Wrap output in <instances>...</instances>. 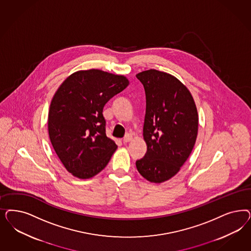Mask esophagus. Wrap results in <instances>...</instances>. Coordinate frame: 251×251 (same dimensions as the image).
Masks as SVG:
<instances>
[{"label": "esophagus", "mask_w": 251, "mask_h": 251, "mask_svg": "<svg viewBox=\"0 0 251 251\" xmlns=\"http://www.w3.org/2000/svg\"><path fill=\"white\" fill-rule=\"evenodd\" d=\"M131 140H132V136L129 135V134L126 135V137L123 138V142H124V143H127V142H129Z\"/></svg>", "instance_id": "1"}]
</instances>
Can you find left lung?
Segmentation results:
<instances>
[{
    "label": "left lung",
    "mask_w": 251,
    "mask_h": 251,
    "mask_svg": "<svg viewBox=\"0 0 251 251\" xmlns=\"http://www.w3.org/2000/svg\"><path fill=\"white\" fill-rule=\"evenodd\" d=\"M137 78L145 89L147 152L136 166L148 181L162 183L177 174L194 148L198 111L189 90L170 74L151 69Z\"/></svg>",
    "instance_id": "obj_1"
}]
</instances>
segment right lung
<instances>
[{"mask_svg": "<svg viewBox=\"0 0 251 251\" xmlns=\"http://www.w3.org/2000/svg\"><path fill=\"white\" fill-rule=\"evenodd\" d=\"M129 84L98 69L70 75L57 89L48 115L49 136L65 169L80 179L103 170L117 145L106 136V102Z\"/></svg>", "mask_w": 251, "mask_h": 251, "instance_id": "1", "label": "right lung"}]
</instances>
